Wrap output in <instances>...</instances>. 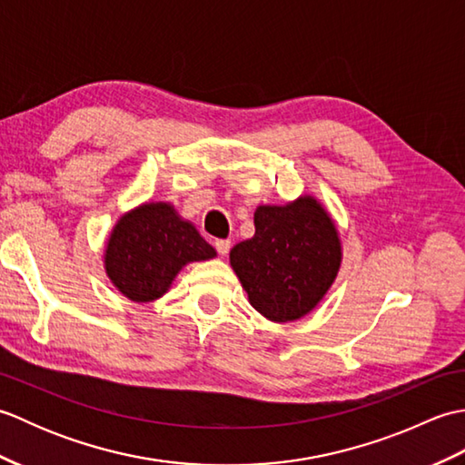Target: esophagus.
<instances>
[{
    "label": "esophagus",
    "instance_id": "34e87169",
    "mask_svg": "<svg viewBox=\"0 0 465 465\" xmlns=\"http://www.w3.org/2000/svg\"><path fill=\"white\" fill-rule=\"evenodd\" d=\"M230 248H232V242L230 240H215V250L220 252L222 255H227Z\"/></svg>",
    "mask_w": 465,
    "mask_h": 465
}]
</instances>
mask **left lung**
Masks as SVG:
<instances>
[{"instance_id":"left-lung-1","label":"left lung","mask_w":465,"mask_h":465,"mask_svg":"<svg viewBox=\"0 0 465 465\" xmlns=\"http://www.w3.org/2000/svg\"><path fill=\"white\" fill-rule=\"evenodd\" d=\"M253 223V238L230 252L242 288L270 322L303 318L338 278V227L313 195H300L285 205H258Z\"/></svg>"}]
</instances>
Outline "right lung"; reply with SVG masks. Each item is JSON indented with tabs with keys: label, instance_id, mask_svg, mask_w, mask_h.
<instances>
[{
	"label": "right lung",
	"instance_id": "1",
	"mask_svg": "<svg viewBox=\"0 0 465 465\" xmlns=\"http://www.w3.org/2000/svg\"><path fill=\"white\" fill-rule=\"evenodd\" d=\"M192 222L167 202H147L124 213L110 233L104 265L127 300L147 303L170 290L183 265L215 258Z\"/></svg>",
	"mask_w": 465,
	"mask_h": 465
}]
</instances>
